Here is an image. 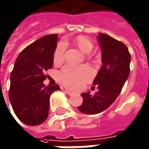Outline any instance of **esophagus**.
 <instances>
[{
  "label": "esophagus",
  "mask_w": 149,
  "mask_h": 149,
  "mask_svg": "<svg viewBox=\"0 0 149 149\" xmlns=\"http://www.w3.org/2000/svg\"><path fill=\"white\" fill-rule=\"evenodd\" d=\"M64 92H65L68 95H73V93H71V92L69 91V90H64Z\"/></svg>",
  "instance_id": "34e87169"
}]
</instances>
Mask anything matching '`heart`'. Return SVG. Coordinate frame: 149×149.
Masks as SVG:
<instances>
[{"label":"heart","mask_w":149,"mask_h":149,"mask_svg":"<svg viewBox=\"0 0 149 149\" xmlns=\"http://www.w3.org/2000/svg\"><path fill=\"white\" fill-rule=\"evenodd\" d=\"M73 43L85 54H90L93 48V42L86 36H78L73 40ZM64 52L65 44L59 43L54 53V62L56 63H61L63 61ZM93 76V71L89 66L66 65L59 72L58 80L63 86L68 88L79 89L90 81Z\"/></svg>","instance_id":"obj_1"}]
</instances>
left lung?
I'll use <instances>...</instances> for the list:
<instances>
[{"label":"left lung","mask_w":149,"mask_h":149,"mask_svg":"<svg viewBox=\"0 0 149 149\" xmlns=\"http://www.w3.org/2000/svg\"><path fill=\"white\" fill-rule=\"evenodd\" d=\"M101 50L102 66L93 84L98 91L93 95L83 93V103L79 107L82 113L93 115L107 109L120 94L130 74L131 55L127 47L110 37L100 33L97 37Z\"/></svg>","instance_id":"8db88e82"}]
</instances>
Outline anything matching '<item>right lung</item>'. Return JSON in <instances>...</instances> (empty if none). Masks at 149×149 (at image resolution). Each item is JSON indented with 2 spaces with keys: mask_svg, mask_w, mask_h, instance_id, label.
<instances>
[{
  "mask_svg": "<svg viewBox=\"0 0 149 149\" xmlns=\"http://www.w3.org/2000/svg\"><path fill=\"white\" fill-rule=\"evenodd\" d=\"M57 40V34L46 35L26 47L17 56L10 74L9 102L18 119L27 125L45 122L50 95L60 89L57 85L43 84L46 71L53 66Z\"/></svg>",
  "mask_w": 149,
  "mask_h": 149,
  "instance_id": "right-lung-1",
  "label": "right lung"
}]
</instances>
